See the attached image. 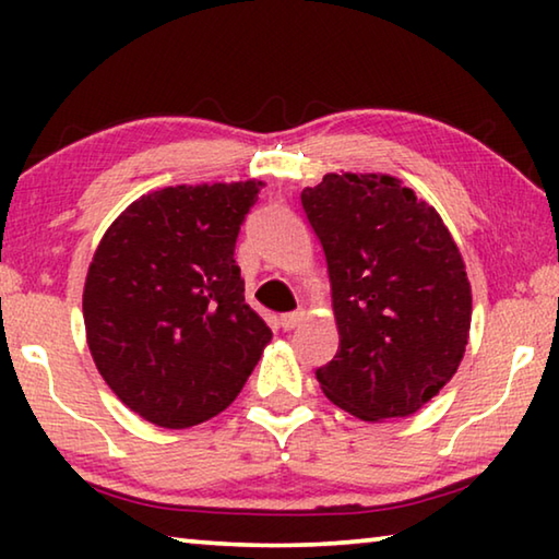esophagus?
<instances>
[{"label": "esophagus", "instance_id": "obj_1", "mask_svg": "<svg viewBox=\"0 0 559 559\" xmlns=\"http://www.w3.org/2000/svg\"><path fill=\"white\" fill-rule=\"evenodd\" d=\"M302 318H306V313H302V310H293V313H283L278 318V323H281L283 330H293V328H298L302 323Z\"/></svg>", "mask_w": 559, "mask_h": 559}]
</instances>
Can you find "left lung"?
<instances>
[{
    "label": "left lung",
    "mask_w": 559,
    "mask_h": 559,
    "mask_svg": "<svg viewBox=\"0 0 559 559\" xmlns=\"http://www.w3.org/2000/svg\"><path fill=\"white\" fill-rule=\"evenodd\" d=\"M323 243L340 333L325 396L362 421L419 412L456 374L471 330L466 266L433 206L390 175L330 173L300 192Z\"/></svg>",
    "instance_id": "left-lung-1"
}]
</instances>
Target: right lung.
Here are the masks:
<instances>
[{
	"label": "right lung",
	"instance_id": "add662e5",
	"mask_svg": "<svg viewBox=\"0 0 559 559\" xmlns=\"http://www.w3.org/2000/svg\"><path fill=\"white\" fill-rule=\"evenodd\" d=\"M261 187L157 189L132 202L93 253L83 288L93 362L150 424L187 429L224 412L269 345L234 259Z\"/></svg>",
	"mask_w": 559,
	"mask_h": 559
}]
</instances>
